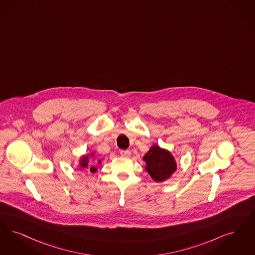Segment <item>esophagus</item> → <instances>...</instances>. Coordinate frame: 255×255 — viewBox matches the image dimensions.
I'll return each instance as SVG.
<instances>
[{
    "mask_svg": "<svg viewBox=\"0 0 255 255\" xmlns=\"http://www.w3.org/2000/svg\"><path fill=\"white\" fill-rule=\"evenodd\" d=\"M120 153H121V155H123V156H126V157H128V156H130V155H131V152H130V151H128V150H121V151H120Z\"/></svg>",
    "mask_w": 255,
    "mask_h": 255,
    "instance_id": "1",
    "label": "esophagus"
}]
</instances>
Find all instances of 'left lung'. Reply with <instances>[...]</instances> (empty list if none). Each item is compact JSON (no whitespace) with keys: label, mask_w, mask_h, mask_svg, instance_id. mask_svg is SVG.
Listing matches in <instances>:
<instances>
[{"label":"left lung","mask_w":255,"mask_h":255,"mask_svg":"<svg viewBox=\"0 0 255 255\" xmlns=\"http://www.w3.org/2000/svg\"><path fill=\"white\" fill-rule=\"evenodd\" d=\"M143 159L147 164V172L153 180L157 182L166 180L176 170V164L173 155L158 146H153L143 156Z\"/></svg>","instance_id":"obj_1"}]
</instances>
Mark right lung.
Listing matches in <instances>:
<instances>
[{"mask_svg":"<svg viewBox=\"0 0 255 255\" xmlns=\"http://www.w3.org/2000/svg\"><path fill=\"white\" fill-rule=\"evenodd\" d=\"M87 160H88V157L87 156H84V157H82V161H81V165H82V167H86L87 166ZM99 163H100V161H99ZM90 171L93 172V173H95L96 171H97V169L95 168V167H91L90 168Z\"/></svg>","mask_w":255,"mask_h":255,"instance_id":"1","label":"right lung"}]
</instances>
